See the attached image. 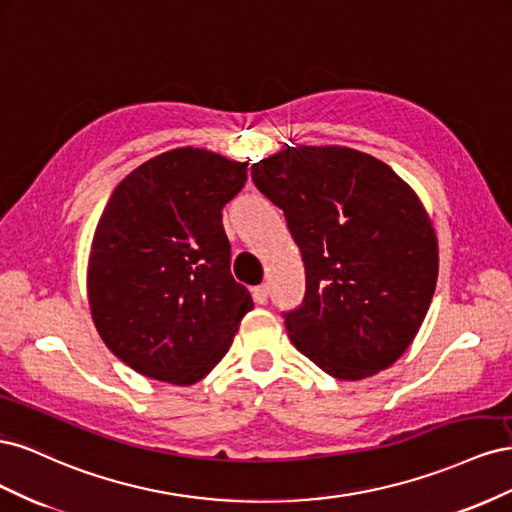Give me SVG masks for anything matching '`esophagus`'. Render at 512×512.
Returning <instances> with one entry per match:
<instances>
[{
    "label": "esophagus",
    "instance_id": "obj_1",
    "mask_svg": "<svg viewBox=\"0 0 512 512\" xmlns=\"http://www.w3.org/2000/svg\"><path fill=\"white\" fill-rule=\"evenodd\" d=\"M252 294H254V301H256L258 305H262V303H267V299H269V288H267L265 284L254 286V288H252Z\"/></svg>",
    "mask_w": 512,
    "mask_h": 512
}]
</instances>
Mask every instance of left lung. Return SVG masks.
<instances>
[{
	"label": "left lung",
	"instance_id": "1",
	"mask_svg": "<svg viewBox=\"0 0 512 512\" xmlns=\"http://www.w3.org/2000/svg\"><path fill=\"white\" fill-rule=\"evenodd\" d=\"M284 211L305 297L284 312L290 342L339 380L391 367L421 329L438 282V241L393 170L348 147H288L252 164Z\"/></svg>",
	"mask_w": 512,
	"mask_h": 512
}]
</instances>
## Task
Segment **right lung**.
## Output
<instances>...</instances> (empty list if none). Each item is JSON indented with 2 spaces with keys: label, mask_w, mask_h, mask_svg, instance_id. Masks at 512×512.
Here are the masks:
<instances>
[{
  "label": "right lung",
  "mask_w": 512,
  "mask_h": 512,
  "mask_svg": "<svg viewBox=\"0 0 512 512\" xmlns=\"http://www.w3.org/2000/svg\"><path fill=\"white\" fill-rule=\"evenodd\" d=\"M245 168L205 149H173L108 198L89 256V307L104 344L138 374L203 380L254 307L230 273L222 224Z\"/></svg>",
  "instance_id": "right-lung-1"
}]
</instances>
